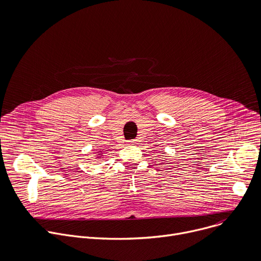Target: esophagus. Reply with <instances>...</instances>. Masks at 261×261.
Masks as SVG:
<instances>
[{
    "instance_id": "1",
    "label": "esophagus",
    "mask_w": 261,
    "mask_h": 261,
    "mask_svg": "<svg viewBox=\"0 0 261 261\" xmlns=\"http://www.w3.org/2000/svg\"><path fill=\"white\" fill-rule=\"evenodd\" d=\"M136 143H137V140H131V141H128V143H127V144L131 146V145H135Z\"/></svg>"
}]
</instances>
